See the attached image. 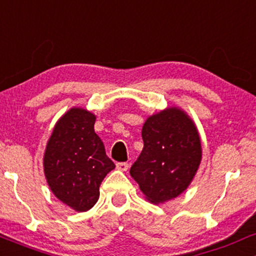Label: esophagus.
Here are the masks:
<instances>
[{
	"label": "esophagus",
	"instance_id": "obj_1",
	"mask_svg": "<svg viewBox=\"0 0 256 256\" xmlns=\"http://www.w3.org/2000/svg\"><path fill=\"white\" fill-rule=\"evenodd\" d=\"M116 166H117V169H120V170H122V172H126V170H128V168H129V164L127 162H118L116 164Z\"/></svg>",
	"mask_w": 256,
	"mask_h": 256
}]
</instances>
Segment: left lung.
Masks as SVG:
<instances>
[{
    "instance_id": "1",
    "label": "left lung",
    "mask_w": 256,
    "mask_h": 256,
    "mask_svg": "<svg viewBox=\"0 0 256 256\" xmlns=\"http://www.w3.org/2000/svg\"><path fill=\"white\" fill-rule=\"evenodd\" d=\"M144 148L130 175L151 203L158 204L188 188L202 158L194 122L180 108L152 114L142 130Z\"/></svg>"
}]
</instances>
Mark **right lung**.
<instances>
[{
  "label": "right lung",
  "mask_w": 256,
  "mask_h": 256,
  "mask_svg": "<svg viewBox=\"0 0 256 256\" xmlns=\"http://www.w3.org/2000/svg\"><path fill=\"white\" fill-rule=\"evenodd\" d=\"M94 123L96 116L90 111L71 108L54 127L43 158L52 192L77 212L96 204L100 184L114 168Z\"/></svg>",
  "instance_id": "add662e5"
}]
</instances>
